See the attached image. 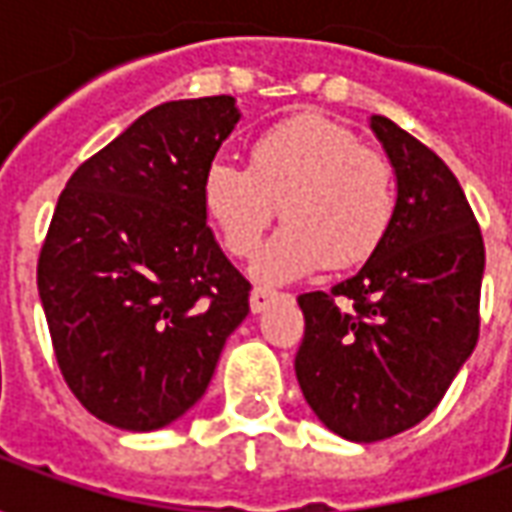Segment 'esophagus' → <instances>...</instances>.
Segmentation results:
<instances>
[{"label":"esophagus","instance_id":"1","mask_svg":"<svg viewBox=\"0 0 512 512\" xmlns=\"http://www.w3.org/2000/svg\"><path fill=\"white\" fill-rule=\"evenodd\" d=\"M285 299V293H277V290L268 288H255L252 296H249V304H252V312H266L274 301Z\"/></svg>","mask_w":512,"mask_h":512}]
</instances>
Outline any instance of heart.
<instances>
[{
  "instance_id": "1",
  "label": "heart",
  "mask_w": 512,
  "mask_h": 512,
  "mask_svg": "<svg viewBox=\"0 0 512 512\" xmlns=\"http://www.w3.org/2000/svg\"><path fill=\"white\" fill-rule=\"evenodd\" d=\"M202 211L224 249L252 257L282 213L285 227L255 266L266 282L376 255L395 219V169L351 128L321 115L279 120L252 139L249 167L213 161L202 178Z\"/></svg>"
}]
</instances>
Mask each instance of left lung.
Returning <instances> with one entry per match:
<instances>
[{
	"instance_id": "8db88e82",
	"label": "left lung",
	"mask_w": 512,
	"mask_h": 512,
	"mask_svg": "<svg viewBox=\"0 0 512 512\" xmlns=\"http://www.w3.org/2000/svg\"><path fill=\"white\" fill-rule=\"evenodd\" d=\"M395 167L389 235L359 274L329 293H301L296 378L323 425L348 441L389 439L439 406L480 334L485 246L450 167L373 115ZM348 298L343 311L337 300Z\"/></svg>"
}]
</instances>
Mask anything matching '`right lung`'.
<instances>
[{
	"instance_id": "add662e5",
	"label": "right lung",
	"mask_w": 512,
	"mask_h": 512,
	"mask_svg": "<svg viewBox=\"0 0 512 512\" xmlns=\"http://www.w3.org/2000/svg\"><path fill=\"white\" fill-rule=\"evenodd\" d=\"M241 112L233 95L169 101L65 183L38 260L57 365L93 417L158 430L211 384L252 285L202 211V178Z\"/></svg>"
}]
</instances>
